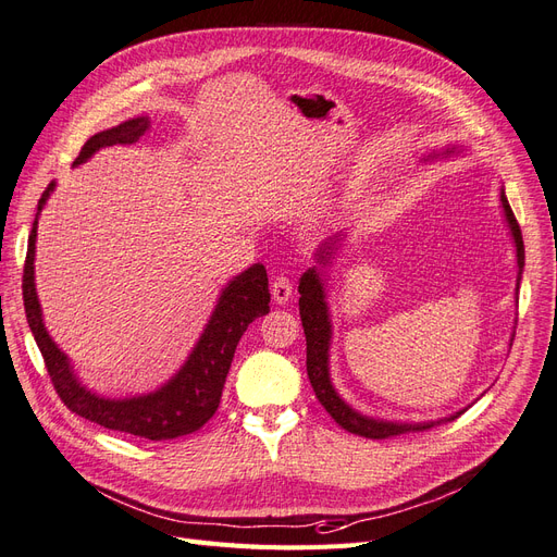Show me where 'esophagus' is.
I'll return each instance as SVG.
<instances>
[{
	"label": "esophagus",
	"mask_w": 557,
	"mask_h": 557,
	"mask_svg": "<svg viewBox=\"0 0 557 557\" xmlns=\"http://www.w3.org/2000/svg\"><path fill=\"white\" fill-rule=\"evenodd\" d=\"M271 294H273V300H275L277 305H286V302H289L292 296H294V284H292V280L284 277V275L275 277V282H273V286H271Z\"/></svg>",
	"instance_id": "esophagus-1"
}]
</instances>
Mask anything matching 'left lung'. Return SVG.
<instances>
[{
  "mask_svg": "<svg viewBox=\"0 0 557 557\" xmlns=\"http://www.w3.org/2000/svg\"><path fill=\"white\" fill-rule=\"evenodd\" d=\"M460 152L456 146L446 148L444 152H433L423 157V161L428 159H444ZM499 203L502 210H505V220L507 226L511 231L513 238V247H516V305H518V286H520V277H523V265H525V247H523V236H520V226L513 218L511 206L505 196V189H499ZM339 233L329 240H324L317 249V265H312L310 271H305L300 282H298V310H300V321H302V331H305V343H308V376L310 384L314 388V396L319 398V403L324 405V409L335 419L337 425H343L347 433L361 435L368 440H386V437H396L403 433H411V430H428L442 421H454L458 419L465 409L456 411L451 417H444L437 421H423V423H403V421H384V419H374L368 414H361V411L354 409L349 403L343 400V396L335 391L333 382H331V337H333V326H331V312H329V302H326V275L324 268L333 263L337 249H339ZM511 343H513V333H511Z\"/></svg>",
  "mask_w": 557,
  "mask_h": 557,
  "instance_id": "obj_1",
  "label": "left lung"
}]
</instances>
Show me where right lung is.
<instances>
[{"instance_id": "right-lung-1", "label": "right lung", "mask_w": 557, "mask_h": 557, "mask_svg": "<svg viewBox=\"0 0 557 557\" xmlns=\"http://www.w3.org/2000/svg\"><path fill=\"white\" fill-rule=\"evenodd\" d=\"M150 120L146 115H140L117 124L113 129L95 134L83 146L74 166L85 164V161L101 148L115 146V143L138 140V136L146 134ZM52 189H55V183H50L41 194L37 220L32 224L23 271V300L27 324L41 349L50 382L55 386L58 396L74 414L87 421H95L109 430H117V433H129L152 442L175 440L181 435L194 433V430H199L203 423H208L220 407L226 374L243 333L257 317H263L271 310L268 308L271 294H268L265 268L261 263L249 265L247 271L233 277L224 286L220 300L214 305L208 324L199 337V343L194 345L185 366L177 370L164 386L134 398L97 396V393L81 384L66 354L52 343V337L48 335L41 317L37 284H34V252H37L39 212L44 210Z\"/></svg>"}]
</instances>
